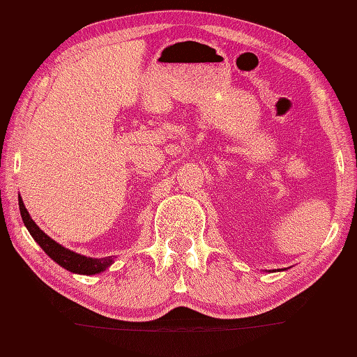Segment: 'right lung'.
<instances>
[{
	"label": "right lung",
	"mask_w": 357,
	"mask_h": 357,
	"mask_svg": "<svg viewBox=\"0 0 357 357\" xmlns=\"http://www.w3.org/2000/svg\"><path fill=\"white\" fill-rule=\"evenodd\" d=\"M19 210H21L24 225L27 227L29 233L32 234V238L40 244V248H42L45 252L54 260V262L69 270V272L82 273V275H95V273L103 272V270H107L109 265L113 264L112 257H105V259L84 257V255L73 252V250H69L66 248H63L61 244H58L56 241H53L50 236L45 234L37 225H35L32 218H30L26 205H24L21 197H19Z\"/></svg>",
	"instance_id": "1"
}]
</instances>
